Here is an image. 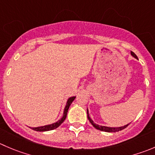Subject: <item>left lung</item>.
I'll return each mask as SVG.
<instances>
[{
  "label": "left lung",
  "mask_w": 155,
  "mask_h": 155,
  "mask_svg": "<svg viewBox=\"0 0 155 155\" xmlns=\"http://www.w3.org/2000/svg\"><path fill=\"white\" fill-rule=\"evenodd\" d=\"M131 55L133 57H134L135 58H136V59H138L137 56L135 54L134 52L131 51ZM87 116H88V120H89V122L91 124V125H92L94 128L97 129V130H101V131L107 132V133H116V132H119V131H120V130H123L124 129L127 128V127L129 126V124H127V125H125L124 127H104V126H99V125H97V124H94V123L93 122L92 120L90 118L89 114H88V109H87Z\"/></svg>",
  "instance_id": "left-lung-1"
}]
</instances>
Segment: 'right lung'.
<instances>
[{"mask_svg": "<svg viewBox=\"0 0 155 155\" xmlns=\"http://www.w3.org/2000/svg\"><path fill=\"white\" fill-rule=\"evenodd\" d=\"M75 97H71L67 100V104H66L65 108H64V115H63L62 118L61 120L58 121L56 123H54V124H50V125H46V126H43V127H30L31 130H35V131H38V132H45V131H50V130H53L54 129L58 128V127L61 125L63 124L64 120H65L66 117H67V112H68L69 107H70V104H72V102L74 101Z\"/></svg>", "mask_w": 155, "mask_h": 155, "instance_id": "add662e5", "label": "right lung"}]
</instances>
